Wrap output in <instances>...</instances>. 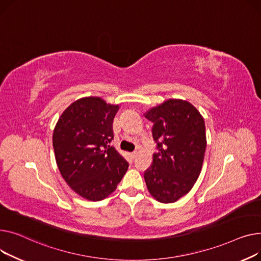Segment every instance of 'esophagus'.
Listing matches in <instances>:
<instances>
[{"label":"esophagus","instance_id":"1","mask_svg":"<svg viewBox=\"0 0 261 261\" xmlns=\"http://www.w3.org/2000/svg\"><path fill=\"white\" fill-rule=\"evenodd\" d=\"M136 157H137V151H133V152H130V158L134 160V159H136Z\"/></svg>","mask_w":261,"mask_h":261}]
</instances>
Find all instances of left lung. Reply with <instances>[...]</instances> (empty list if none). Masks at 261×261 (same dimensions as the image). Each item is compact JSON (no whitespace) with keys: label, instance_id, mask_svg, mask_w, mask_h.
Instances as JSON below:
<instances>
[{"label":"left lung","instance_id":"obj_1","mask_svg":"<svg viewBox=\"0 0 261 261\" xmlns=\"http://www.w3.org/2000/svg\"><path fill=\"white\" fill-rule=\"evenodd\" d=\"M144 116L154 123L151 135L158 149L144 172L147 190L159 202H176L200 175L206 147L204 119L181 99L165 100Z\"/></svg>","mask_w":261,"mask_h":261}]
</instances>
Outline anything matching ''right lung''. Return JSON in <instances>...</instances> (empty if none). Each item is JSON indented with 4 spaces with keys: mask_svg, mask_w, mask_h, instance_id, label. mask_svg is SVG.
<instances>
[{
    "mask_svg": "<svg viewBox=\"0 0 261 261\" xmlns=\"http://www.w3.org/2000/svg\"><path fill=\"white\" fill-rule=\"evenodd\" d=\"M118 111L119 104L84 97L67 107L54 129L59 171L70 189L89 201L110 196L128 168L125 159L109 145Z\"/></svg>",
    "mask_w": 261,
    "mask_h": 261,
    "instance_id": "add662e5",
    "label": "right lung"
}]
</instances>
